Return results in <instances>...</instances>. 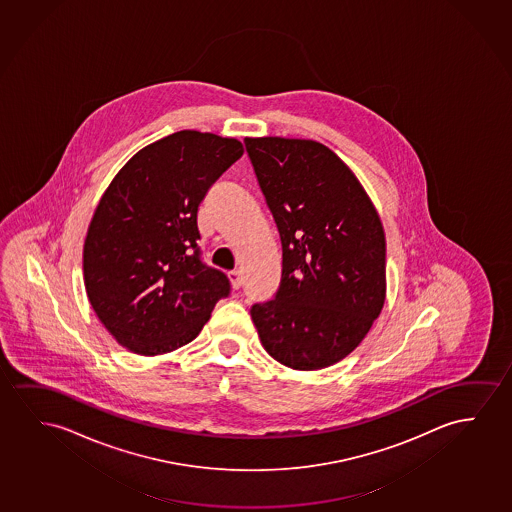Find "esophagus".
<instances>
[{
    "instance_id": "34e87169",
    "label": "esophagus",
    "mask_w": 512,
    "mask_h": 512,
    "mask_svg": "<svg viewBox=\"0 0 512 512\" xmlns=\"http://www.w3.org/2000/svg\"><path fill=\"white\" fill-rule=\"evenodd\" d=\"M230 285H232V289H239L241 287V283H243V278H241V273L239 271H230L229 273Z\"/></svg>"
}]
</instances>
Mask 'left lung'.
<instances>
[{"label":"left lung","instance_id":"obj_1","mask_svg":"<svg viewBox=\"0 0 512 512\" xmlns=\"http://www.w3.org/2000/svg\"><path fill=\"white\" fill-rule=\"evenodd\" d=\"M282 239L275 299L253 304L262 347L292 370H322L364 340L386 301V234L349 165L310 139L246 137Z\"/></svg>","mask_w":512,"mask_h":512}]
</instances>
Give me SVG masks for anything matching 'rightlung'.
<instances>
[{"label":"right lung","instance_id":"obj_1","mask_svg":"<svg viewBox=\"0 0 512 512\" xmlns=\"http://www.w3.org/2000/svg\"><path fill=\"white\" fill-rule=\"evenodd\" d=\"M232 137L181 130L137 151L89 222L82 269L89 303L121 347L160 356L197 338L229 278L200 260L197 211L243 155Z\"/></svg>","mask_w":512,"mask_h":512}]
</instances>
